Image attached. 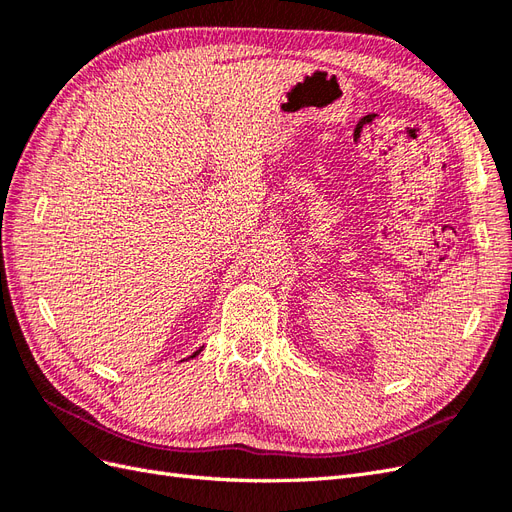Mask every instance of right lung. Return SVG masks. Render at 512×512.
<instances>
[{
    "mask_svg": "<svg viewBox=\"0 0 512 512\" xmlns=\"http://www.w3.org/2000/svg\"><path fill=\"white\" fill-rule=\"evenodd\" d=\"M200 350H203V348H198V350H196V352L190 356V359H194V356H198V354H200Z\"/></svg>",
    "mask_w": 512,
    "mask_h": 512,
    "instance_id": "right-lung-1",
    "label": "right lung"
}]
</instances>
